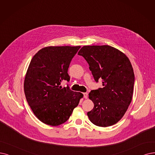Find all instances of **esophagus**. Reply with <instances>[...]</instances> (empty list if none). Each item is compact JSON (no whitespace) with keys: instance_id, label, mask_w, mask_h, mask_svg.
I'll return each mask as SVG.
<instances>
[{"instance_id":"1","label":"esophagus","mask_w":155,"mask_h":155,"mask_svg":"<svg viewBox=\"0 0 155 155\" xmlns=\"http://www.w3.org/2000/svg\"><path fill=\"white\" fill-rule=\"evenodd\" d=\"M83 95H84V98H88V94H87V93H84Z\"/></svg>"}]
</instances>
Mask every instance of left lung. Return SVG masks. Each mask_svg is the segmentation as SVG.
<instances>
[{
	"label": "left lung",
	"mask_w": 155,
	"mask_h": 155,
	"mask_svg": "<svg viewBox=\"0 0 155 155\" xmlns=\"http://www.w3.org/2000/svg\"><path fill=\"white\" fill-rule=\"evenodd\" d=\"M78 54L89 64L95 81L102 79V88L89 94L94 104L87 113L90 121L102 127L116 124L132 99L135 77L130 61L124 53L108 45L84 46Z\"/></svg>",
	"instance_id": "left-lung-1"
}]
</instances>
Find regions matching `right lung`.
<instances>
[{
    "label": "right lung",
    "instance_id": "obj_1",
    "mask_svg": "<svg viewBox=\"0 0 155 155\" xmlns=\"http://www.w3.org/2000/svg\"><path fill=\"white\" fill-rule=\"evenodd\" d=\"M81 46H48L31 60L24 81L27 102L38 118L51 126H58L69 118L83 95L69 86H60L70 81L68 69Z\"/></svg>",
    "mask_w": 155,
    "mask_h": 155
}]
</instances>
